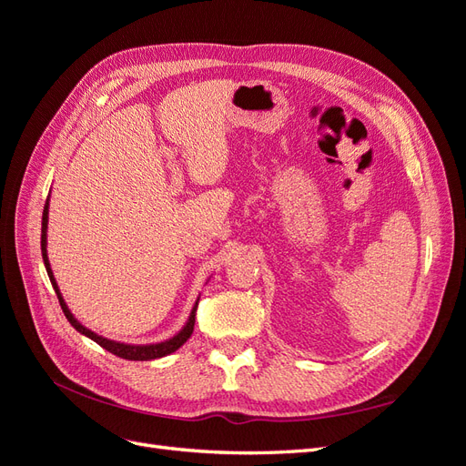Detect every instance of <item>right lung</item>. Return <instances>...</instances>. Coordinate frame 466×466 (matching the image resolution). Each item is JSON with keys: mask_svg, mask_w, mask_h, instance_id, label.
I'll return each mask as SVG.
<instances>
[{"mask_svg": "<svg viewBox=\"0 0 466 466\" xmlns=\"http://www.w3.org/2000/svg\"><path fill=\"white\" fill-rule=\"evenodd\" d=\"M48 208H50V200H46L45 204V211H42V231H40V248H42V260H45V266H46V272H48V278L52 281V288L56 291V295H58V301L62 305V311L66 315V319L69 320V324L72 327L83 334L91 338L93 342H96L98 346H103L106 351H110V354H115L122 360H132V361H149V360H157V358H163V356H168L173 354V351H177L182 344H185L192 330H194V320H196V309H198V301L200 298L196 299L192 311H190V317L187 320L185 327H182L173 338H168V340H163V342H155V344H124V342H116V340H110V338H105V336H98L96 332L89 330L87 327H83V324L74 317V313L69 311V307L66 305V299L62 298L60 293V288L58 284H56V278H54V272L50 268V260H48V250H46V237H48Z\"/></svg>", "mask_w": 466, "mask_h": 466, "instance_id": "obj_1", "label": "right lung"}]
</instances>
